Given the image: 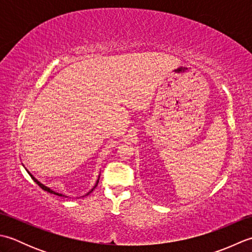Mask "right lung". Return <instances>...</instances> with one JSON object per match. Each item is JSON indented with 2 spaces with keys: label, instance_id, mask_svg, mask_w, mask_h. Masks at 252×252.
Segmentation results:
<instances>
[{
  "label": "right lung",
  "instance_id": "obj_1",
  "mask_svg": "<svg viewBox=\"0 0 252 252\" xmlns=\"http://www.w3.org/2000/svg\"><path fill=\"white\" fill-rule=\"evenodd\" d=\"M27 172H28V173H29V175L31 176V179H32V180H33V181L35 182V183H36L37 185H39V186L41 187V189H43V190H45V191H47V192H51V194H54V195H57V196H65V195H63V194H60V192H56V191H54V190H52V189H50V187H47V186L43 185V184H42V183H40V182H39V181H37V180H36V179L34 178V176H33V175H32V174H31V173L29 172V171H28V170H27ZM98 180H99V178H98ZM98 180H97V182H96V184H95V186L93 187V189H91V190H90V191L88 192V194H87V195H89V194H90V192H91V191H92V190H93V189H95V187H96V186H97V184H98ZM66 197H67V196H66Z\"/></svg>",
  "mask_w": 252,
  "mask_h": 252
}]
</instances>
